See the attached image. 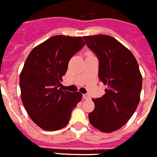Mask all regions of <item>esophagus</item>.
I'll return each instance as SVG.
<instances>
[{
    "mask_svg": "<svg viewBox=\"0 0 157 157\" xmlns=\"http://www.w3.org/2000/svg\"><path fill=\"white\" fill-rule=\"evenodd\" d=\"M82 98H83V99H85V100H88V99H90V96L89 95V94H83L82 95Z\"/></svg>",
    "mask_w": 157,
    "mask_h": 157,
    "instance_id": "34e87169",
    "label": "esophagus"
}]
</instances>
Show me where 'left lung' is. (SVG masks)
Returning a JSON list of instances; mask_svg holds the SVG:
<instances>
[{
    "label": "left lung",
    "mask_w": 157,
    "mask_h": 157,
    "mask_svg": "<svg viewBox=\"0 0 157 157\" xmlns=\"http://www.w3.org/2000/svg\"><path fill=\"white\" fill-rule=\"evenodd\" d=\"M83 39L98 57L100 80L108 86L105 95L93 99L95 108L89 113V120L102 132H113L130 120L139 104V67L132 52L114 37L98 34Z\"/></svg>",
    "instance_id": "left-lung-1"
}]
</instances>
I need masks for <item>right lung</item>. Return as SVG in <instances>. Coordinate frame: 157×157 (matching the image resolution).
Masks as SVG:
<instances>
[{
	"mask_svg": "<svg viewBox=\"0 0 157 157\" xmlns=\"http://www.w3.org/2000/svg\"><path fill=\"white\" fill-rule=\"evenodd\" d=\"M84 45L81 37L55 35L27 56L19 77L21 99L30 119L44 130H57L67 125L71 112L81 101V93L59 86L69 60Z\"/></svg>",
	"mask_w": 157,
	"mask_h": 157,
	"instance_id": "add662e5",
	"label": "right lung"
}]
</instances>
